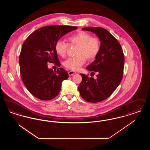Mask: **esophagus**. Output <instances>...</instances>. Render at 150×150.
<instances>
[{
    "mask_svg": "<svg viewBox=\"0 0 150 150\" xmlns=\"http://www.w3.org/2000/svg\"><path fill=\"white\" fill-rule=\"evenodd\" d=\"M68 73H69V76H72V75H75V74H76L75 72L72 71H70Z\"/></svg>",
    "mask_w": 150,
    "mask_h": 150,
    "instance_id": "obj_1",
    "label": "esophagus"
}]
</instances>
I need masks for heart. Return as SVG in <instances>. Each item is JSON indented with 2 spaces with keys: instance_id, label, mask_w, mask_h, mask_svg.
Here are the masks:
<instances>
[{
  "instance_id": "heart-1",
  "label": "heart",
  "mask_w": 150,
  "mask_h": 150,
  "mask_svg": "<svg viewBox=\"0 0 150 150\" xmlns=\"http://www.w3.org/2000/svg\"><path fill=\"white\" fill-rule=\"evenodd\" d=\"M71 45L78 46L76 57L67 59L64 63V67L72 71H78L88 59H92L98 55L100 48V40L86 32H80L68 38ZM68 44L62 40H58L54 45L57 54L64 57L68 48Z\"/></svg>"
}]
</instances>
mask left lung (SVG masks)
I'll use <instances>...</instances> for the list:
<instances>
[{
  "mask_svg": "<svg viewBox=\"0 0 150 150\" xmlns=\"http://www.w3.org/2000/svg\"><path fill=\"white\" fill-rule=\"evenodd\" d=\"M82 30L95 34L100 40V48L95 60L86 67L93 74L96 72L97 78L81 74L82 81L79 86V91L86 101L97 103L108 98L120 83L124 56L121 45L107 30L88 27Z\"/></svg>",
  "mask_w": 150,
  "mask_h": 150,
  "instance_id": "8db88e82",
  "label": "left lung"
}]
</instances>
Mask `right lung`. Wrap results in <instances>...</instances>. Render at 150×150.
<instances>
[{
    "instance_id": "add662e5",
    "label": "right lung",
    "mask_w": 150,
    "mask_h": 150,
    "mask_svg": "<svg viewBox=\"0 0 150 150\" xmlns=\"http://www.w3.org/2000/svg\"><path fill=\"white\" fill-rule=\"evenodd\" d=\"M71 26H49L38 29L25 40L22 47L19 64L22 80L33 96L41 100L54 98L62 81L69 78L62 68L48 69V62L59 60L54 50L56 42L65 34L77 29Z\"/></svg>"
}]
</instances>
